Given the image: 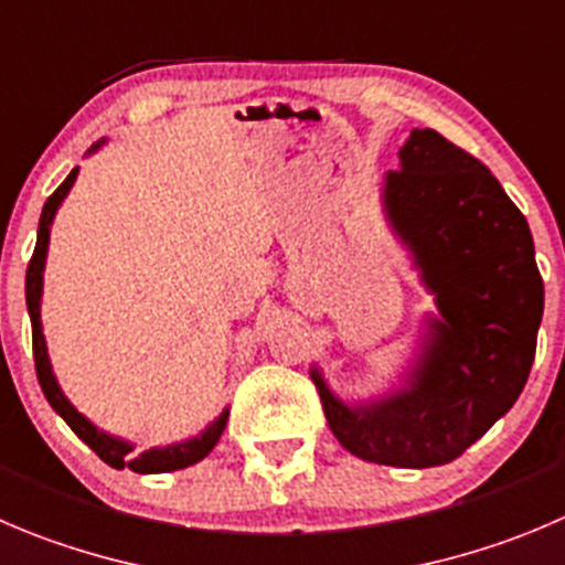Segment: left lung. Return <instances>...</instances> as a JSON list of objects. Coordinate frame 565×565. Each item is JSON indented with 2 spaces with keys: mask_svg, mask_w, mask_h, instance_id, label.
Segmentation results:
<instances>
[{
  "mask_svg": "<svg viewBox=\"0 0 565 565\" xmlns=\"http://www.w3.org/2000/svg\"><path fill=\"white\" fill-rule=\"evenodd\" d=\"M383 211L435 313L424 316L402 385L343 402L310 369L327 424L369 463H452L524 391L535 358L544 279L527 218L497 177L435 130H413L399 171L383 180Z\"/></svg>",
  "mask_w": 565,
  "mask_h": 565,
  "instance_id": "obj_1",
  "label": "left lung"
}]
</instances>
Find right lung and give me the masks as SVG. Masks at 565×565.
Wrapping results in <instances>:
<instances>
[{
  "instance_id": "right-lung-1",
  "label": "right lung",
  "mask_w": 565,
  "mask_h": 565,
  "mask_svg": "<svg viewBox=\"0 0 565 565\" xmlns=\"http://www.w3.org/2000/svg\"><path fill=\"white\" fill-rule=\"evenodd\" d=\"M102 143H105V138L96 141L94 147L88 149V154H94ZM77 171L79 169H74L72 174L61 182V188L46 199L41 222H38L35 252H32V260L30 266H26V313H30V321H32V354H35L38 383H41V391H44L52 411H55L57 416L74 429V435L83 438L107 466H113V469H132L136 475H166V471L185 469V466L199 463V460L211 455V449L216 447L224 427H227L230 407H224V411L218 413V416L213 418L202 433L193 435V438L177 440V444H169V447H152L147 449V452L136 455V444L118 438V435L105 433V429L96 427L90 418H85L83 413L68 402V396L63 394L61 383H57L55 372H52V360H50V352H46L44 324H41V294H44V268H46V252H50L52 222H55V213L57 207L63 205V199H66L68 191H72L74 180H77Z\"/></svg>"
}]
</instances>
